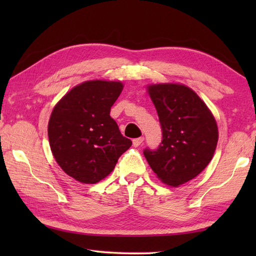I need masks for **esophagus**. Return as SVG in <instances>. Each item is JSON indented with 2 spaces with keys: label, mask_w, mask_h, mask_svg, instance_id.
I'll return each instance as SVG.
<instances>
[{
  "label": "esophagus",
  "mask_w": 256,
  "mask_h": 256,
  "mask_svg": "<svg viewBox=\"0 0 256 256\" xmlns=\"http://www.w3.org/2000/svg\"><path fill=\"white\" fill-rule=\"evenodd\" d=\"M144 136H140V138H134V140H133V146H140V144H142V142H144Z\"/></svg>",
  "instance_id": "34e87169"
}]
</instances>
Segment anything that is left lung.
<instances>
[{
    "mask_svg": "<svg viewBox=\"0 0 256 256\" xmlns=\"http://www.w3.org/2000/svg\"><path fill=\"white\" fill-rule=\"evenodd\" d=\"M162 130L156 150L144 149L151 170L162 183L180 186L196 177L214 157L218 128L202 99L184 84L148 86Z\"/></svg>",
    "mask_w": 256,
    "mask_h": 256,
    "instance_id": "1",
    "label": "left lung"
}]
</instances>
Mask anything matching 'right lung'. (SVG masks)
<instances>
[{
	"instance_id": "1",
	"label": "right lung",
	"mask_w": 256,
	"mask_h": 256,
	"mask_svg": "<svg viewBox=\"0 0 256 256\" xmlns=\"http://www.w3.org/2000/svg\"><path fill=\"white\" fill-rule=\"evenodd\" d=\"M122 90L120 81H86L72 88L52 112L50 150L58 166L80 183L105 178L132 146L110 115Z\"/></svg>"
}]
</instances>
